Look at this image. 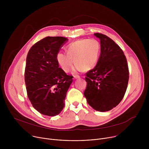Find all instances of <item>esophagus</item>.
I'll list each match as a JSON object with an SVG mask.
<instances>
[{"label":"esophagus","instance_id":"34e87169","mask_svg":"<svg viewBox=\"0 0 149 149\" xmlns=\"http://www.w3.org/2000/svg\"><path fill=\"white\" fill-rule=\"evenodd\" d=\"M74 77L75 79H78V78H80V77H79V75H74Z\"/></svg>","mask_w":149,"mask_h":149}]
</instances>
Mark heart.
Listing matches in <instances>:
<instances>
[{
    "mask_svg": "<svg viewBox=\"0 0 149 149\" xmlns=\"http://www.w3.org/2000/svg\"><path fill=\"white\" fill-rule=\"evenodd\" d=\"M65 50L67 54L58 52L56 59L62 70L68 72L73 61L75 64L74 71H87L93 69L98 61L101 48L98 40L85 38L72 42L66 47Z\"/></svg>",
    "mask_w": 149,
    "mask_h": 149,
    "instance_id": "obj_1",
    "label": "heart"
}]
</instances>
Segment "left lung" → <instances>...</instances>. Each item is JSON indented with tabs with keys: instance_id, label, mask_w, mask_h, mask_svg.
Returning <instances> with one entry per match:
<instances>
[{
	"instance_id": "left-lung-1",
	"label": "left lung",
	"mask_w": 149,
	"mask_h": 149,
	"mask_svg": "<svg viewBox=\"0 0 149 149\" xmlns=\"http://www.w3.org/2000/svg\"><path fill=\"white\" fill-rule=\"evenodd\" d=\"M100 39L101 54L96 66L86 74L84 96L94 110H111L120 102L129 78V67L123 50L111 38L94 34Z\"/></svg>"
}]
</instances>
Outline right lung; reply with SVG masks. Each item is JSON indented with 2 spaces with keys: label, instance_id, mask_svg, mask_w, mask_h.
I'll list each match as a JSON object with an SVG mask.
<instances>
[{
  "label": "right lung",
  "instance_id": "right-lung-1",
  "mask_svg": "<svg viewBox=\"0 0 149 149\" xmlns=\"http://www.w3.org/2000/svg\"><path fill=\"white\" fill-rule=\"evenodd\" d=\"M68 40L47 36L35 44L27 55L25 81L28 97L34 109L45 116H55L61 113L72 82L73 77L59 68L56 59Z\"/></svg>",
  "mask_w": 149,
  "mask_h": 149
}]
</instances>
